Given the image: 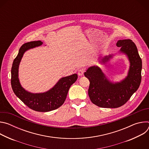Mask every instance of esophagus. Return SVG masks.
<instances>
[{"label":"esophagus","instance_id":"esophagus-1","mask_svg":"<svg viewBox=\"0 0 149 149\" xmlns=\"http://www.w3.org/2000/svg\"><path fill=\"white\" fill-rule=\"evenodd\" d=\"M84 70L83 69L79 70L78 71V75L79 76H82V75H84Z\"/></svg>","mask_w":149,"mask_h":149}]
</instances>
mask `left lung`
<instances>
[{
  "label": "left lung",
  "mask_w": 149,
  "mask_h": 149,
  "mask_svg": "<svg viewBox=\"0 0 149 149\" xmlns=\"http://www.w3.org/2000/svg\"><path fill=\"white\" fill-rule=\"evenodd\" d=\"M120 47L119 52L128 58L130 67L127 77L120 82H112L107 78L101 69L94 65L84 72L90 81L88 95L91 102L102 108H118L124 105L139 88L141 80L142 61L136 45L130 39L117 41ZM114 55L100 58L99 62L107 63Z\"/></svg>",
  "instance_id": "left-lung-1"
}]
</instances>
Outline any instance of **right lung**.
<instances>
[{"label":"right lung","mask_w":149,"mask_h":149,"mask_svg":"<svg viewBox=\"0 0 149 149\" xmlns=\"http://www.w3.org/2000/svg\"><path fill=\"white\" fill-rule=\"evenodd\" d=\"M40 40L27 42L20 47L13 61L11 70V85L15 94L28 107L39 112H48L57 109L65 101L71 85L77 79L78 75L74 74L62 77L48 91L40 93H32L24 89L19 79V66L24 53L42 45Z\"/></svg>","instance_id":"add662e5"}]
</instances>
